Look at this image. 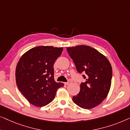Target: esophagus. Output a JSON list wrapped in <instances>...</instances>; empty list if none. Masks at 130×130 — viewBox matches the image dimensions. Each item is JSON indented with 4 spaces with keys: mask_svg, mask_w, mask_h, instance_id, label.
<instances>
[{
    "mask_svg": "<svg viewBox=\"0 0 130 130\" xmlns=\"http://www.w3.org/2000/svg\"><path fill=\"white\" fill-rule=\"evenodd\" d=\"M71 83L70 81H68V82H67V83H65V84L66 85H69V84H70Z\"/></svg>",
    "mask_w": 130,
    "mask_h": 130,
    "instance_id": "obj_1",
    "label": "esophagus"
}]
</instances>
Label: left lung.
Listing matches in <instances>:
<instances>
[{"label": "left lung", "mask_w": 130, "mask_h": 130, "mask_svg": "<svg viewBox=\"0 0 130 130\" xmlns=\"http://www.w3.org/2000/svg\"><path fill=\"white\" fill-rule=\"evenodd\" d=\"M67 52L83 75L85 83H81L80 91L73 96L75 104L84 109L97 106L105 99L110 89L112 70L107 58L96 49L85 45L67 47Z\"/></svg>", "instance_id": "1"}]
</instances>
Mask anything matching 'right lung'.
<instances>
[{"label":"right lung","mask_w":130,"mask_h":130,"mask_svg":"<svg viewBox=\"0 0 130 130\" xmlns=\"http://www.w3.org/2000/svg\"><path fill=\"white\" fill-rule=\"evenodd\" d=\"M62 47L37 46L22 56L16 68V82L27 100L36 107H43L54 100L63 83L54 79V65Z\"/></svg>","instance_id":"1"}]
</instances>
